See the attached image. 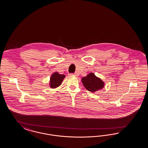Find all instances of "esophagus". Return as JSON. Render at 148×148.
Listing matches in <instances>:
<instances>
[{"instance_id":"34e87169","label":"esophagus","mask_w":148,"mask_h":148,"mask_svg":"<svg viewBox=\"0 0 148 148\" xmlns=\"http://www.w3.org/2000/svg\"><path fill=\"white\" fill-rule=\"evenodd\" d=\"M69 75H71V76H72V75H74V76H77L78 75H77V73H75V74H69Z\"/></svg>"}]
</instances>
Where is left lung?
<instances>
[{
    "instance_id": "left-lung-1",
    "label": "left lung",
    "mask_w": 148,
    "mask_h": 148,
    "mask_svg": "<svg viewBox=\"0 0 148 148\" xmlns=\"http://www.w3.org/2000/svg\"><path fill=\"white\" fill-rule=\"evenodd\" d=\"M81 81L86 89L93 93L101 90L105 86L103 81L100 78L95 76L93 73H90L85 77H83Z\"/></svg>"
}]
</instances>
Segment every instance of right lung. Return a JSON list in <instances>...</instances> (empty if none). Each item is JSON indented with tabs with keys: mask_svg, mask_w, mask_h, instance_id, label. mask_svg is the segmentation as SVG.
Listing matches in <instances>:
<instances>
[{
	"mask_svg": "<svg viewBox=\"0 0 148 148\" xmlns=\"http://www.w3.org/2000/svg\"><path fill=\"white\" fill-rule=\"evenodd\" d=\"M65 75L60 74L58 72L54 73L50 78L49 86L51 88H56L61 85Z\"/></svg>",
	"mask_w": 148,
	"mask_h": 148,
	"instance_id": "1",
	"label": "right lung"
}]
</instances>
